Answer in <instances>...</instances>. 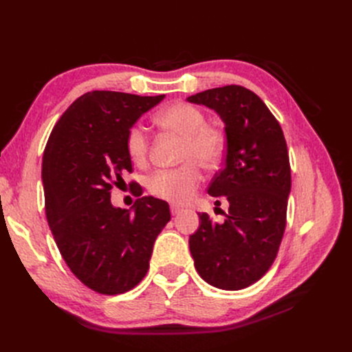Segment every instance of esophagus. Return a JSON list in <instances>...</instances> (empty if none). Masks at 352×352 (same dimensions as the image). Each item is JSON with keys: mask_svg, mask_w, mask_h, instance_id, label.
<instances>
[{"mask_svg": "<svg viewBox=\"0 0 352 352\" xmlns=\"http://www.w3.org/2000/svg\"><path fill=\"white\" fill-rule=\"evenodd\" d=\"M170 211H172V214H173V216H176V214H179L180 211H182V208H180L179 206L172 204V206H170Z\"/></svg>", "mask_w": 352, "mask_h": 352, "instance_id": "esophagus-1", "label": "esophagus"}]
</instances>
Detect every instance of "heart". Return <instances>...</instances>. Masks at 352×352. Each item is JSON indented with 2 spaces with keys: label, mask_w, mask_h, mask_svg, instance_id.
Segmentation results:
<instances>
[{
  "label": "heart",
  "mask_w": 352,
  "mask_h": 352,
  "mask_svg": "<svg viewBox=\"0 0 352 352\" xmlns=\"http://www.w3.org/2000/svg\"><path fill=\"white\" fill-rule=\"evenodd\" d=\"M157 124L164 131L182 136L179 167L158 170L150 180L148 189L158 198L185 204L194 197L202 182L201 166L216 167L225 154L226 135L216 123H206L207 116L199 107L185 101H176L158 113ZM126 151L135 164H144L148 157V138L141 126H132L126 135Z\"/></svg>",
  "instance_id": "heart-1"
}]
</instances>
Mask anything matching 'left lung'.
Returning <instances> with one entry per match:
<instances>
[{
	"label": "left lung",
	"mask_w": 352,
	"mask_h": 352,
	"mask_svg": "<svg viewBox=\"0 0 352 352\" xmlns=\"http://www.w3.org/2000/svg\"><path fill=\"white\" fill-rule=\"evenodd\" d=\"M188 101L214 110L225 123V167L211 180L208 194L229 201L223 223L198 214L189 250L207 283L239 291L267 273L283 238L291 192L283 131L258 95L239 85L207 89Z\"/></svg>",
	"instance_id": "left-lung-1"
}]
</instances>
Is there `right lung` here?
Instances as JSON below:
<instances>
[{"mask_svg": "<svg viewBox=\"0 0 352 352\" xmlns=\"http://www.w3.org/2000/svg\"><path fill=\"white\" fill-rule=\"evenodd\" d=\"M164 98L92 91L63 113L42 158L45 214L72 273L104 295L131 291L150 269L158 233L170 220L168 204L138 197L133 212L111 204V188L132 173L127 131ZM132 185V184H131Z\"/></svg>", "mask_w": 352, "mask_h": 352, "instance_id": "obj_1", "label": "right lung"}]
</instances>
